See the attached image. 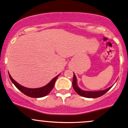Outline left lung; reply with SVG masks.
<instances>
[{
    "instance_id": "left-lung-1",
    "label": "left lung",
    "mask_w": 128,
    "mask_h": 128,
    "mask_svg": "<svg viewBox=\"0 0 128 128\" xmlns=\"http://www.w3.org/2000/svg\"><path fill=\"white\" fill-rule=\"evenodd\" d=\"M76 78L75 74L73 73V82H72V84H73V87L74 88V91L78 93L79 95L85 97V98H95L100 97L103 96V94H105L107 92H108L111 87L107 88V89L104 90L102 91H98V92H88V91H84L81 90L79 87L78 86L76 83Z\"/></svg>"
}]
</instances>
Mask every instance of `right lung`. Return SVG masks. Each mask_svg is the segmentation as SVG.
Returning <instances> with one entry per match:
<instances>
[{
	"label": "right lung",
	"mask_w": 128,
	"mask_h": 128,
	"mask_svg": "<svg viewBox=\"0 0 128 128\" xmlns=\"http://www.w3.org/2000/svg\"><path fill=\"white\" fill-rule=\"evenodd\" d=\"M8 75H9V78L10 79V80L14 84V85L17 87V89L19 90L21 92H22L25 95L32 97V98H42V97L45 96L48 93H50V92H51L52 90L54 88V84H55V82H56V79L58 77L59 74L56 76V77H55L54 78H53L50 81V82H49L45 86H43L42 88H28L18 84L17 82H16L12 78L10 74H8Z\"/></svg>",
	"instance_id": "add662e5"
}]
</instances>
